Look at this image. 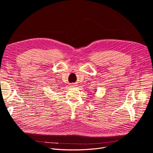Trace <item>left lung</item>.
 Listing matches in <instances>:
<instances>
[{
  "label": "left lung",
  "instance_id": "1",
  "mask_svg": "<svg viewBox=\"0 0 153 153\" xmlns=\"http://www.w3.org/2000/svg\"><path fill=\"white\" fill-rule=\"evenodd\" d=\"M95 92H96V91H95Z\"/></svg>",
  "mask_w": 153,
  "mask_h": 153
}]
</instances>
